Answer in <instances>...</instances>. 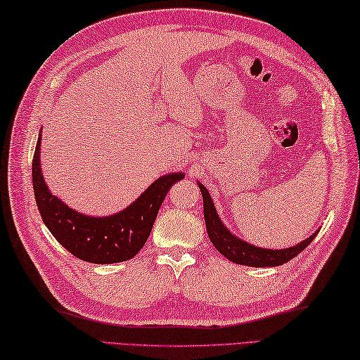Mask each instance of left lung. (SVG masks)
<instances>
[{"label":"left lung","instance_id":"left-lung-1","mask_svg":"<svg viewBox=\"0 0 360 360\" xmlns=\"http://www.w3.org/2000/svg\"><path fill=\"white\" fill-rule=\"evenodd\" d=\"M201 188L202 201H204V221L205 227H207L209 238L213 246L223 254L227 259L244 266H254V267H271V266H280L283 263H288L289 259L297 257L304 248L309 246V243L316 238V233H312L309 238L302 241L297 246L283 249V250H272V249H262L250 246L246 241L236 238L235 235L227 231L224 224L221 223L218 218V213L213 205L212 198L201 182H198Z\"/></svg>","mask_w":360,"mask_h":360}]
</instances>
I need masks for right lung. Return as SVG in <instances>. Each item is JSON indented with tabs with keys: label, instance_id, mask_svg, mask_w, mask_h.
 <instances>
[{
	"label": "right lung",
	"instance_id": "1",
	"mask_svg": "<svg viewBox=\"0 0 360 360\" xmlns=\"http://www.w3.org/2000/svg\"><path fill=\"white\" fill-rule=\"evenodd\" d=\"M40 141L41 137H38L32 159V182L38 210L53 238L74 257L88 263L111 264L133 258L148 240L168 190L174 182L184 179V173L159 178L116 215L86 217L68 207L46 187L40 168Z\"/></svg>",
	"mask_w": 360,
	"mask_h": 360
}]
</instances>
